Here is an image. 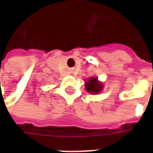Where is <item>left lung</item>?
<instances>
[{"label":"left lung","instance_id":"1","mask_svg":"<svg viewBox=\"0 0 153 153\" xmlns=\"http://www.w3.org/2000/svg\"><path fill=\"white\" fill-rule=\"evenodd\" d=\"M86 90L92 94H98L102 91L103 86L102 83L98 82V78H89L85 82Z\"/></svg>","mask_w":153,"mask_h":153}]
</instances>
